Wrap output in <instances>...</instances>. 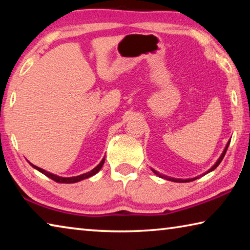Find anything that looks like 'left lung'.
<instances>
[{"mask_svg": "<svg viewBox=\"0 0 250 250\" xmlns=\"http://www.w3.org/2000/svg\"><path fill=\"white\" fill-rule=\"evenodd\" d=\"M228 146H229V142H228V144H227V146H226V148H225V151L222 152V154H221V156L219 157V160L217 161L216 162V164L213 165L212 167L210 168V170L207 172V173H209V172H211V171H213L214 168H216L219 164L221 163V161H222V159H224V156H225V154H226V152H227V149H228ZM153 172H154V173L156 174V175H159L160 178H164V179H167V180H170V181H173V182H190V181H193V180H195V179H198V178H194V179H187V180H182V179H174V178H168V176H165V175H161L159 172H156V171H154L153 170ZM206 174V173H205Z\"/></svg>", "mask_w": 250, "mask_h": 250, "instance_id": "left-lung-1", "label": "left lung"}]
</instances>
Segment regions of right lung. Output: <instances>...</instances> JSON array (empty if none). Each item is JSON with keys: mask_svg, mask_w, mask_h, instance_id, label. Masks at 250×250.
Instances as JSON below:
<instances>
[{"mask_svg": "<svg viewBox=\"0 0 250 250\" xmlns=\"http://www.w3.org/2000/svg\"><path fill=\"white\" fill-rule=\"evenodd\" d=\"M104 162H105V159H103V160H102V162L99 163V164L97 165V167H96L95 168H93V170H91L90 172H87V173H85V174H82V175H78V176H72V178H61V176L55 175V174L50 173V172H47V171L42 170V168L38 167H36V165H33V164H31V163H30V164H31L34 168H37L38 171H40L41 173H43L44 175H47L48 178L52 179L53 181H56V182H59V183H75V182L82 181V180H83V179L90 178V176L95 175L96 173H97V172H98L99 170H101L102 167H103V165H104Z\"/></svg>", "mask_w": 250, "mask_h": 250, "instance_id": "obj_1", "label": "right lung"}]
</instances>
